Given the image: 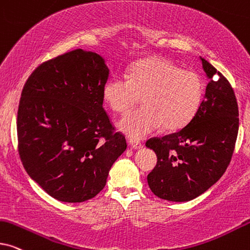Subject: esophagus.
Wrapping results in <instances>:
<instances>
[{
  "instance_id": "34e87169",
  "label": "esophagus",
  "mask_w": 250,
  "mask_h": 250,
  "mask_svg": "<svg viewBox=\"0 0 250 250\" xmlns=\"http://www.w3.org/2000/svg\"><path fill=\"white\" fill-rule=\"evenodd\" d=\"M129 146H131L133 149H141L142 148L141 142L138 141V140H133V139L129 140Z\"/></svg>"
}]
</instances>
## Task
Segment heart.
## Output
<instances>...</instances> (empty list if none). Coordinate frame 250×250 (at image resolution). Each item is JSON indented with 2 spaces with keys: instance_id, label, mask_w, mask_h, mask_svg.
<instances>
[{
  "instance_id": "obj_1",
  "label": "heart",
  "mask_w": 250,
  "mask_h": 250,
  "mask_svg": "<svg viewBox=\"0 0 250 250\" xmlns=\"http://www.w3.org/2000/svg\"><path fill=\"white\" fill-rule=\"evenodd\" d=\"M199 73L181 70L167 58L150 56L133 64L127 77H113L103 87L110 108L126 113L142 96V108L128 113L118 127L128 137L141 139L161 125L177 131L192 121L203 99Z\"/></svg>"
}]
</instances>
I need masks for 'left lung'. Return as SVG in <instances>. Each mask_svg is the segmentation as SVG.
I'll list each match as a JSON object with an SVG mask.
<instances>
[{
	"label": "left lung",
	"instance_id": "obj_1",
	"mask_svg": "<svg viewBox=\"0 0 250 250\" xmlns=\"http://www.w3.org/2000/svg\"><path fill=\"white\" fill-rule=\"evenodd\" d=\"M209 83L192 121L146 146L157 155L147 180L160 199L186 202L215 185L228 168L239 131L238 103L228 79L200 57ZM219 78H216L215 76Z\"/></svg>",
	"mask_w": 250,
	"mask_h": 250
}]
</instances>
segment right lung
<instances>
[{
  "instance_id": "obj_1",
  "label": "right lung",
  "mask_w": 250,
  "mask_h": 250,
  "mask_svg": "<svg viewBox=\"0 0 250 250\" xmlns=\"http://www.w3.org/2000/svg\"><path fill=\"white\" fill-rule=\"evenodd\" d=\"M109 73L101 55L76 49L42 63L22 88L19 156L28 176L62 202L97 195L127 147L102 105Z\"/></svg>"
}]
</instances>
